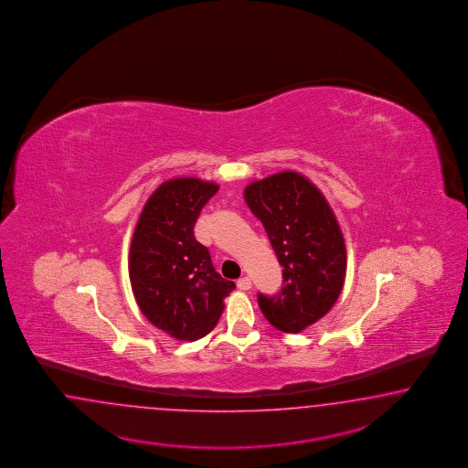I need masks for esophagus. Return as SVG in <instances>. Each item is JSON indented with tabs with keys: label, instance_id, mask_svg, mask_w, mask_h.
Returning <instances> with one entry per match:
<instances>
[{
	"label": "esophagus",
	"instance_id": "esophagus-1",
	"mask_svg": "<svg viewBox=\"0 0 468 468\" xmlns=\"http://www.w3.org/2000/svg\"><path fill=\"white\" fill-rule=\"evenodd\" d=\"M237 284H239V288H240V290H245V292L252 288V282H250V278H249V276H243V278H240V280L237 282Z\"/></svg>",
	"mask_w": 468,
	"mask_h": 468
}]
</instances>
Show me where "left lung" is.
<instances>
[{
  "mask_svg": "<svg viewBox=\"0 0 468 468\" xmlns=\"http://www.w3.org/2000/svg\"><path fill=\"white\" fill-rule=\"evenodd\" d=\"M243 196L283 266V288L272 297L259 293V307L276 329L300 333L324 317L343 290L346 249L336 216L295 171L254 182Z\"/></svg>",
  "mask_w": 468,
  "mask_h": 468,
  "instance_id": "left-lung-1",
  "label": "left lung"
}]
</instances>
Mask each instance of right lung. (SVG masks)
<instances>
[{
	"label": "right lung",
	"mask_w": 468,
	"mask_h": 468,
	"mask_svg": "<svg viewBox=\"0 0 468 468\" xmlns=\"http://www.w3.org/2000/svg\"><path fill=\"white\" fill-rule=\"evenodd\" d=\"M219 190L213 182L173 178L147 198L132 237L128 274L151 324L180 341L204 338L218 324L235 288L214 270L194 237L198 214Z\"/></svg>",
	"instance_id": "1"
}]
</instances>
